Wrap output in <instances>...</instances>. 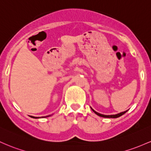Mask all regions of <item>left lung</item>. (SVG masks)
I'll use <instances>...</instances> for the list:
<instances>
[{
    "mask_svg": "<svg viewBox=\"0 0 151 151\" xmlns=\"http://www.w3.org/2000/svg\"><path fill=\"white\" fill-rule=\"evenodd\" d=\"M91 109H92V111H93V112L96 113V115H98V116H101V117H103V118H118V117H120V116H123V114H124V113H126L127 111H124V112H121V113H118V114H116V115H103V114H101V113H98V112H96V111H95L91 107Z\"/></svg>",
    "mask_w": 151,
    "mask_h": 151,
    "instance_id": "left-lung-1",
    "label": "left lung"
}]
</instances>
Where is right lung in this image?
<instances>
[{
	"label": "right lung",
	"mask_w": 151,
	"mask_h": 151,
	"mask_svg": "<svg viewBox=\"0 0 151 151\" xmlns=\"http://www.w3.org/2000/svg\"><path fill=\"white\" fill-rule=\"evenodd\" d=\"M49 116H45V117H42V118H46V117H49ZM30 117H31V118H39V117H34V116H30Z\"/></svg>",
	"instance_id": "add662e5"
}]
</instances>
